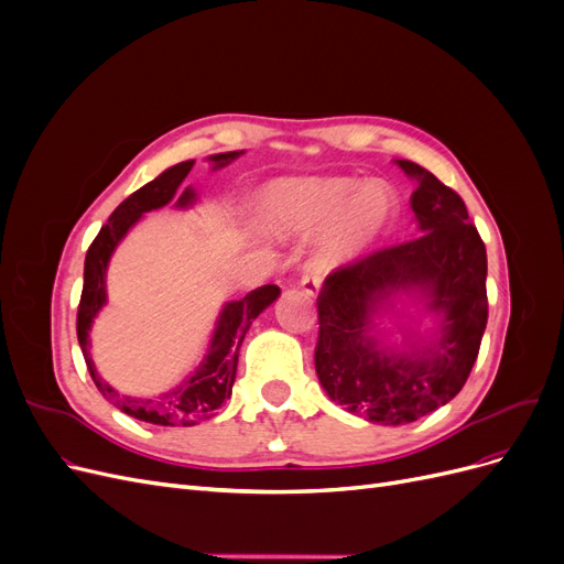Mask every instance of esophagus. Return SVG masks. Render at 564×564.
<instances>
[{
  "label": "esophagus",
  "mask_w": 564,
  "mask_h": 564,
  "mask_svg": "<svg viewBox=\"0 0 564 564\" xmlns=\"http://www.w3.org/2000/svg\"><path fill=\"white\" fill-rule=\"evenodd\" d=\"M301 289H303V292L308 294V296H317V294H319V280H317L315 272H311V270L303 272Z\"/></svg>",
  "instance_id": "esophagus-1"
}]
</instances>
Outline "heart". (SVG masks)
Returning a JSON list of instances; mask_svg holds the SVG:
<instances>
[{
	"mask_svg": "<svg viewBox=\"0 0 564 564\" xmlns=\"http://www.w3.org/2000/svg\"><path fill=\"white\" fill-rule=\"evenodd\" d=\"M398 193L386 181L360 183L350 176L280 178L259 195L263 220L284 232H313L327 226L319 261L344 265L371 249L398 220Z\"/></svg>",
	"mask_w": 564,
	"mask_h": 564,
	"instance_id": "obj_1",
	"label": "heart"
}]
</instances>
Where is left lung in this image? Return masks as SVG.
Returning <instances> with one entry per match:
<instances>
[{"mask_svg": "<svg viewBox=\"0 0 564 564\" xmlns=\"http://www.w3.org/2000/svg\"><path fill=\"white\" fill-rule=\"evenodd\" d=\"M398 166L416 183L421 235L338 268L317 299V379L346 412L379 425L412 423L454 400L487 327V251L464 199L429 169ZM398 300L417 317L398 312ZM395 314L408 317L400 347L382 327ZM421 314L436 319L431 335L413 329Z\"/></svg>", "mask_w": 564, "mask_h": 564, "instance_id": "8db88e82", "label": "left lung"}]
</instances>
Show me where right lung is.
I'll use <instances>...</instances> for the list:
<instances>
[{
	"label": "right lung",
	"instance_id": "1",
	"mask_svg": "<svg viewBox=\"0 0 564 564\" xmlns=\"http://www.w3.org/2000/svg\"><path fill=\"white\" fill-rule=\"evenodd\" d=\"M242 155V150L235 152H218L212 155V169L230 164ZM195 160H187L181 164L169 166L155 181L145 183L133 195H129L108 218V224L100 228L96 240L91 242L87 251V261H84V289L79 299L77 311V338L84 360H87L89 373L108 402H112L117 409H122L124 414L155 423V425H195L199 421H207L216 414V409L224 404L235 383L237 373V357H240V346L245 340V334L249 332L251 322L259 317L270 303H275L280 296V286L265 284L253 289L245 299L230 301L224 305V311L218 313L214 334L209 338V348L204 360L191 371V377H185L176 388L160 392L155 398H133L124 395V392L115 390L108 381L98 377L96 365L91 360V340L89 332L96 315L108 303L106 292V272L108 263L117 245L124 240L127 232L139 224L143 214L152 209H162L169 202H174V207L187 209L197 202L195 187H181L185 176L191 174Z\"/></svg>",
	"mask_w": 564,
	"mask_h": 564
}]
</instances>
